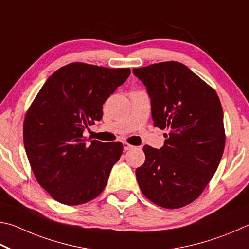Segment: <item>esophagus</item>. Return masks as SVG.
Listing matches in <instances>:
<instances>
[{"label": "esophagus", "instance_id": "obj_1", "mask_svg": "<svg viewBox=\"0 0 249 249\" xmlns=\"http://www.w3.org/2000/svg\"><path fill=\"white\" fill-rule=\"evenodd\" d=\"M133 145H131V144H129V143H127V142H124V151H129V150H132L133 149Z\"/></svg>", "mask_w": 249, "mask_h": 249}]
</instances>
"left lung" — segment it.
<instances>
[{
  "mask_svg": "<svg viewBox=\"0 0 249 249\" xmlns=\"http://www.w3.org/2000/svg\"><path fill=\"white\" fill-rule=\"evenodd\" d=\"M146 86L154 125L167 129L160 150L143 147L136 171L145 197L178 209L195 201L216 172L225 146L223 109L216 91L182 63L167 61L133 69Z\"/></svg>",
  "mask_w": 249,
  "mask_h": 249,
  "instance_id": "8db88e82",
  "label": "left lung"
}]
</instances>
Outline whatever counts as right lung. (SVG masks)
<instances>
[{"mask_svg": "<svg viewBox=\"0 0 249 249\" xmlns=\"http://www.w3.org/2000/svg\"><path fill=\"white\" fill-rule=\"evenodd\" d=\"M130 73L70 63L48 78L30 105L23 128L26 154L39 185L58 202L86 203L106 187L124 146L86 143L83 132L102 119L103 104Z\"/></svg>", "mask_w": 249, "mask_h": 249, "instance_id": "add662e5", "label": "right lung"}]
</instances>
